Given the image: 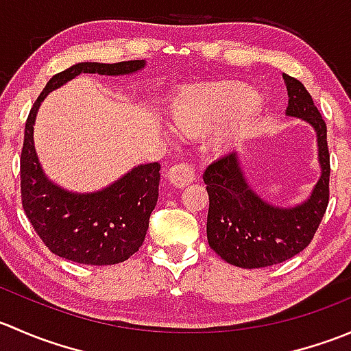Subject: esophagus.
<instances>
[{
  "label": "esophagus",
  "mask_w": 351,
  "mask_h": 351,
  "mask_svg": "<svg viewBox=\"0 0 351 351\" xmlns=\"http://www.w3.org/2000/svg\"><path fill=\"white\" fill-rule=\"evenodd\" d=\"M168 178L173 186L183 189V186L190 185L195 180V168L192 165H186V162H180V165H175L169 169Z\"/></svg>",
  "instance_id": "34e87169"
}]
</instances>
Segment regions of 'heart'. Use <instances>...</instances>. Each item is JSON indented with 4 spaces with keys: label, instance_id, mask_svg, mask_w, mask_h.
Segmentation results:
<instances>
[{
    "label": "heart",
    "instance_id": "heart-1",
    "mask_svg": "<svg viewBox=\"0 0 351 351\" xmlns=\"http://www.w3.org/2000/svg\"><path fill=\"white\" fill-rule=\"evenodd\" d=\"M263 108V97L244 83L208 81L180 88L169 97L168 122L182 139L207 134L208 149L224 156L253 134Z\"/></svg>",
    "mask_w": 351,
    "mask_h": 351
}]
</instances>
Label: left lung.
Masks as SVG:
<instances>
[{
	"label": "left lung",
	"instance_id": "8db88e82",
	"mask_svg": "<svg viewBox=\"0 0 351 351\" xmlns=\"http://www.w3.org/2000/svg\"><path fill=\"white\" fill-rule=\"evenodd\" d=\"M284 81L289 95L285 115L304 120L316 132L321 176L306 200L280 207L251 189L238 153L224 156L205 169L208 246L239 268L271 267L295 256L314 238L328 207L326 123L304 84L289 74H284Z\"/></svg>",
	"mask_w": 351,
	"mask_h": 351
}]
</instances>
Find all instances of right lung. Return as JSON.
Listing matches in <instances>:
<instances>
[{
    "label": "right lung",
    "instance_id": "add662e5",
    "mask_svg": "<svg viewBox=\"0 0 351 351\" xmlns=\"http://www.w3.org/2000/svg\"><path fill=\"white\" fill-rule=\"evenodd\" d=\"M146 61L115 64L77 62L49 80L28 113L20 158L22 205L35 232L58 256L81 265H115L143 246L159 192V162H147L105 189L76 193L47 178L34 146V123L51 91L83 73L123 76L144 69Z\"/></svg>",
    "mask_w": 351,
    "mask_h": 351
}]
</instances>
